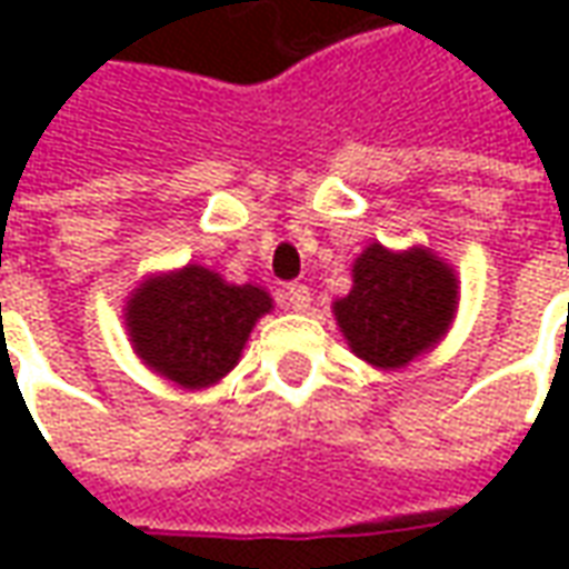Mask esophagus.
<instances>
[{
    "mask_svg": "<svg viewBox=\"0 0 569 569\" xmlns=\"http://www.w3.org/2000/svg\"><path fill=\"white\" fill-rule=\"evenodd\" d=\"M283 305L289 310H308L310 308V289L305 283H286L283 286Z\"/></svg>",
    "mask_w": 569,
    "mask_h": 569,
    "instance_id": "esophagus-1",
    "label": "esophagus"
}]
</instances>
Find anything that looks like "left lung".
Wrapping results in <instances>:
<instances>
[{
    "instance_id": "obj_1",
    "label": "left lung",
    "mask_w": 569,
    "mask_h": 569,
    "mask_svg": "<svg viewBox=\"0 0 569 569\" xmlns=\"http://www.w3.org/2000/svg\"><path fill=\"white\" fill-rule=\"evenodd\" d=\"M457 308L453 271L427 249L390 252L371 243L353 264L350 296L335 301V320L353 353L378 369H399L429 350Z\"/></svg>"
}]
</instances>
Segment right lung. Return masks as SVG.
<instances>
[{
    "label": "right lung",
    "instance_id": "1",
    "mask_svg": "<svg viewBox=\"0 0 569 569\" xmlns=\"http://www.w3.org/2000/svg\"><path fill=\"white\" fill-rule=\"evenodd\" d=\"M271 310L259 286H231L200 264L154 277L128 305L130 341L182 387H210L237 366L252 326Z\"/></svg>",
    "mask_w": 569,
    "mask_h": 569
}]
</instances>
